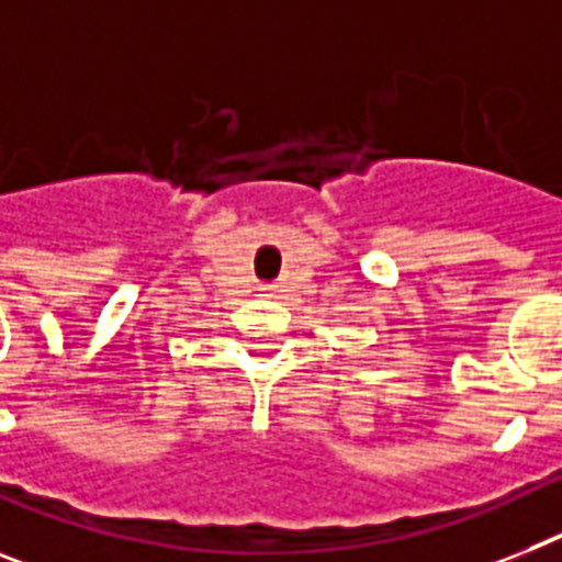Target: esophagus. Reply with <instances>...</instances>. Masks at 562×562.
I'll list each match as a JSON object with an SVG mask.
<instances>
[{
    "label": "esophagus",
    "instance_id": "1",
    "mask_svg": "<svg viewBox=\"0 0 562 562\" xmlns=\"http://www.w3.org/2000/svg\"><path fill=\"white\" fill-rule=\"evenodd\" d=\"M268 291V296H273V289H266Z\"/></svg>",
    "mask_w": 562,
    "mask_h": 562
}]
</instances>
